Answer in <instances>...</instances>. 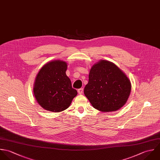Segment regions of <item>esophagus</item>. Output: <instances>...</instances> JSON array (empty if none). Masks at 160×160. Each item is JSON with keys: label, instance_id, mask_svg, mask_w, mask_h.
Wrapping results in <instances>:
<instances>
[{"label": "esophagus", "instance_id": "esophagus-1", "mask_svg": "<svg viewBox=\"0 0 160 160\" xmlns=\"http://www.w3.org/2000/svg\"><path fill=\"white\" fill-rule=\"evenodd\" d=\"M83 88H80V89H78V90H77L78 93L79 95L82 94V93H83Z\"/></svg>", "mask_w": 160, "mask_h": 160}]
</instances>
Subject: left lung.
<instances>
[{
	"mask_svg": "<svg viewBox=\"0 0 160 160\" xmlns=\"http://www.w3.org/2000/svg\"><path fill=\"white\" fill-rule=\"evenodd\" d=\"M131 88L129 78L116 64L100 60L90 70L84 94L96 109L112 112L126 103Z\"/></svg>",
	"mask_w": 160,
	"mask_h": 160,
	"instance_id": "left-lung-1",
	"label": "left lung"
}]
</instances>
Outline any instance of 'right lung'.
Here are the masks:
<instances>
[{"label":"right lung","mask_w":160,"mask_h":160,"mask_svg":"<svg viewBox=\"0 0 160 160\" xmlns=\"http://www.w3.org/2000/svg\"><path fill=\"white\" fill-rule=\"evenodd\" d=\"M67 64L54 60L44 64L38 73L33 93L37 102L45 110L59 112L67 109L77 95L66 75Z\"/></svg>","instance_id":"1"}]
</instances>
